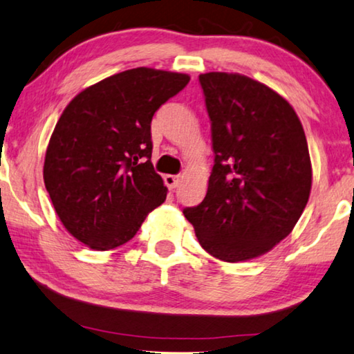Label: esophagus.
<instances>
[{
	"label": "esophagus",
	"instance_id": "esophagus-1",
	"mask_svg": "<svg viewBox=\"0 0 354 354\" xmlns=\"http://www.w3.org/2000/svg\"><path fill=\"white\" fill-rule=\"evenodd\" d=\"M180 176H171V174H167V176H165V183L166 187L169 189H176L177 185L180 183Z\"/></svg>",
	"mask_w": 354,
	"mask_h": 354
}]
</instances>
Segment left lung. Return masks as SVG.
<instances>
[{"mask_svg": "<svg viewBox=\"0 0 354 354\" xmlns=\"http://www.w3.org/2000/svg\"><path fill=\"white\" fill-rule=\"evenodd\" d=\"M215 165L204 201L183 210L224 262L262 256L290 234L312 187L308 141L286 98L240 73L199 75Z\"/></svg>", "mask_w": 354, "mask_h": 354, "instance_id": "1", "label": "left lung"}]
</instances>
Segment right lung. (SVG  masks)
<instances>
[{
  "label": "right lung",
  "instance_id": "right-lung-1",
  "mask_svg": "<svg viewBox=\"0 0 354 354\" xmlns=\"http://www.w3.org/2000/svg\"><path fill=\"white\" fill-rule=\"evenodd\" d=\"M189 83L138 67L89 86L64 109L46 147L44 182L75 239L97 251L124 245L166 201L155 172L152 118Z\"/></svg>",
  "mask_w": 354,
  "mask_h": 354
}]
</instances>
